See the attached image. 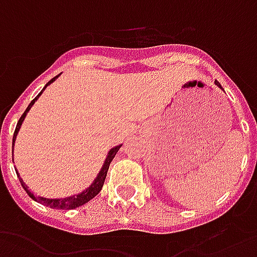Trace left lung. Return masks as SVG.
I'll use <instances>...</instances> for the list:
<instances>
[{
	"label": "left lung",
	"instance_id": "8db88e82",
	"mask_svg": "<svg viewBox=\"0 0 257 257\" xmlns=\"http://www.w3.org/2000/svg\"><path fill=\"white\" fill-rule=\"evenodd\" d=\"M216 85H218V86H219V83H216Z\"/></svg>",
	"mask_w": 257,
	"mask_h": 257
}]
</instances>
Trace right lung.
<instances>
[{
  "label": "right lung",
  "instance_id": "right-lung-1",
  "mask_svg": "<svg viewBox=\"0 0 257 257\" xmlns=\"http://www.w3.org/2000/svg\"><path fill=\"white\" fill-rule=\"evenodd\" d=\"M59 78V75L57 76H54L53 79H50L48 83H46V86L50 85L52 82H54V80ZM45 86V87H46ZM44 87V90H45ZM42 90V91H44ZM42 91L39 93L35 98H34L31 102H30V105L27 106V109L24 110V113L22 116H20V119H19L18 121V126H16V128H15V133H13V144H15V140H16V136H18L19 133V128H20V126H22V123H23L24 117H26V115H27V112L30 110V108L34 105V102L38 100V97L41 94H42ZM121 145H119V147H115L112 148L109 151V153H108V156H106L105 159V163H104V166H102V168H101V171L98 172V175H97V178L94 179V182L90 185L89 189H86L85 192L79 193V194H76V196H72V197H67V198H45V197H35L33 193L30 192L29 190V186L26 185V183L23 182V179L19 177V179H20V183H22V186H23V189L26 190V193L29 194L30 197L33 198V200H35L37 203L39 204H44V205H46V207H50L53 208V209H74V208H78L80 207V205H83V204L89 203L91 198H94L98 193L101 192V189H102V185H104V182H105V178H106V172H108V168H109V164L110 162L113 160V157H115V155L117 153V151L120 149ZM16 174L19 175V172L16 171Z\"/></svg>",
  "mask_w": 257,
  "mask_h": 257
}]
</instances>
